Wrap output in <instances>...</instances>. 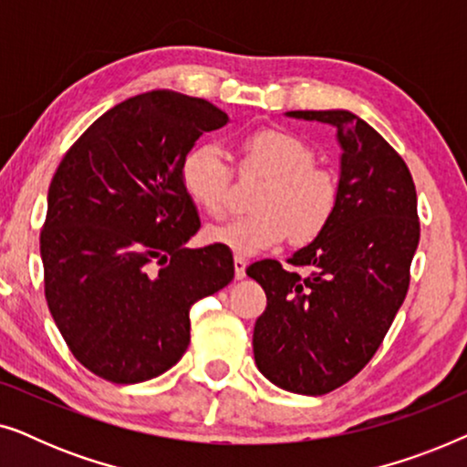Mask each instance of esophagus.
Returning a JSON list of instances; mask_svg holds the SVG:
<instances>
[{"label":"esophagus","instance_id":"esophagus-1","mask_svg":"<svg viewBox=\"0 0 467 467\" xmlns=\"http://www.w3.org/2000/svg\"><path fill=\"white\" fill-rule=\"evenodd\" d=\"M234 272H235V278H238V280L246 276V259L240 257V254H235V257H234Z\"/></svg>","mask_w":467,"mask_h":467}]
</instances>
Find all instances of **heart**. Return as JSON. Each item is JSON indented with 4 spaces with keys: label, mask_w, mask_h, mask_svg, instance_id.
<instances>
[{
    "label": "heart",
    "mask_w": 467,
    "mask_h": 467,
    "mask_svg": "<svg viewBox=\"0 0 467 467\" xmlns=\"http://www.w3.org/2000/svg\"><path fill=\"white\" fill-rule=\"evenodd\" d=\"M242 165L267 176L253 197L257 213L206 229L208 242L235 254H257L293 238H317L334 219L337 181L315 165L317 152L297 133L265 127L242 138ZM181 187L203 213L219 216L227 206L229 165L216 144L200 142L178 165Z\"/></svg>",
    "instance_id": "b5f03b06"
}]
</instances>
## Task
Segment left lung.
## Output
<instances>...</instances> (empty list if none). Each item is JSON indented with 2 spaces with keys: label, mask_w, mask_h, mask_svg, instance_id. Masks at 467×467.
Returning a JSON list of instances; mask_svg holds the SVG:
<instances>
[{
  "label": "left lung",
  "mask_w": 467,
  "mask_h": 467,
  "mask_svg": "<svg viewBox=\"0 0 467 467\" xmlns=\"http://www.w3.org/2000/svg\"><path fill=\"white\" fill-rule=\"evenodd\" d=\"M337 131L340 181L334 219L289 259L308 276L264 259L246 274L264 286L267 308L253 331L259 372L291 393L342 387L385 340L410 285L419 246L410 170L374 127L348 110H293Z\"/></svg>",
  "instance_id": "obj_1"
}]
</instances>
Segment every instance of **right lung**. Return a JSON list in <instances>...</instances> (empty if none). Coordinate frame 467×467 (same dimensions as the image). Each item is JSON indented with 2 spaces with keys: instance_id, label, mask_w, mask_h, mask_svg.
<instances>
[{
  "instance_id": "add662e5",
  "label": "right lung",
  "mask_w": 467,
  "mask_h": 467,
  "mask_svg": "<svg viewBox=\"0 0 467 467\" xmlns=\"http://www.w3.org/2000/svg\"><path fill=\"white\" fill-rule=\"evenodd\" d=\"M229 117L206 99L149 91L95 120L61 159L40 234L48 310L72 355L133 385L176 366L189 310L234 278L227 248H187L200 229L178 165Z\"/></svg>"
}]
</instances>
